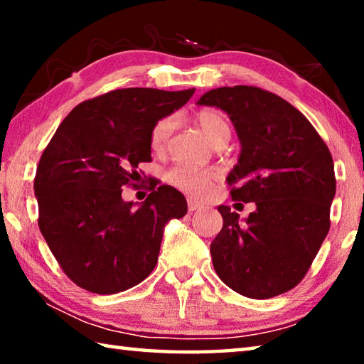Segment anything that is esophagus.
<instances>
[{"mask_svg":"<svg viewBox=\"0 0 364 364\" xmlns=\"http://www.w3.org/2000/svg\"><path fill=\"white\" fill-rule=\"evenodd\" d=\"M188 208H189V212L200 210V208H202V204H200V202H197V200L189 199V200H188Z\"/></svg>","mask_w":364,"mask_h":364,"instance_id":"34e87169","label":"esophagus"}]
</instances>
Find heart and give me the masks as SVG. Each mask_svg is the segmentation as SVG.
<instances>
[{
	"instance_id": "b5f03b06",
	"label": "heart",
	"mask_w": 364,
	"mask_h": 364,
	"mask_svg": "<svg viewBox=\"0 0 364 364\" xmlns=\"http://www.w3.org/2000/svg\"><path fill=\"white\" fill-rule=\"evenodd\" d=\"M194 120L204 136L208 139V143L217 146L221 143H228L231 136V128L228 123L226 117L215 109H202L196 114ZM175 128V120L171 117H165L160 119L156 125L152 127L149 144L151 149L156 154H162L167 149L168 139L171 136V132ZM213 170H204V168H189V167H175L171 168L165 178L171 184V186L183 191V193L191 196H204L207 193L208 186L215 180Z\"/></svg>"
}]
</instances>
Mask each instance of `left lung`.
<instances>
[{
  "instance_id": "8db88e82",
  "label": "left lung",
  "mask_w": 364,
  "mask_h": 364,
  "mask_svg": "<svg viewBox=\"0 0 364 364\" xmlns=\"http://www.w3.org/2000/svg\"><path fill=\"white\" fill-rule=\"evenodd\" d=\"M197 104L230 117L241 152L226 181L232 200L255 202L244 220L218 205L223 228L210 244L215 271L249 299L291 291L331 226L336 176L328 146L300 110L257 86H221Z\"/></svg>"
}]
</instances>
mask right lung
<instances>
[{
	"instance_id": "1",
	"label": "right lung",
	"mask_w": 364,
	"mask_h": 364,
	"mask_svg": "<svg viewBox=\"0 0 364 364\" xmlns=\"http://www.w3.org/2000/svg\"><path fill=\"white\" fill-rule=\"evenodd\" d=\"M194 88L115 90L78 104L40 159L35 176L38 226L64 273L95 294L139 284L157 263L165 225L188 212L184 196L151 184L141 204L122 188L151 162V130L183 107Z\"/></svg>"
}]
</instances>
